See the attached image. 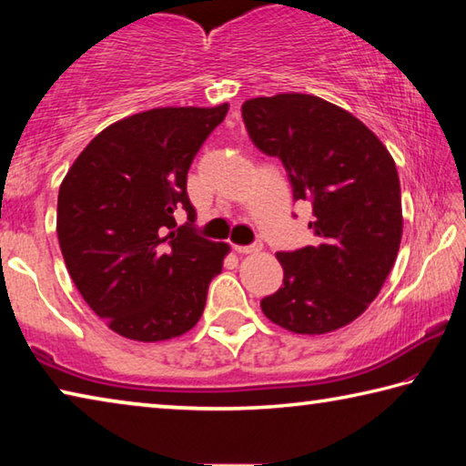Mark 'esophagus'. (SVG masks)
Returning a JSON list of instances; mask_svg holds the SVG:
<instances>
[{"mask_svg":"<svg viewBox=\"0 0 466 466\" xmlns=\"http://www.w3.org/2000/svg\"><path fill=\"white\" fill-rule=\"evenodd\" d=\"M261 242H255V244H248V247H242V244H236L234 250L240 252V255H250V252H258L261 250Z\"/></svg>","mask_w":466,"mask_h":466,"instance_id":"esophagus-1","label":"esophagus"}]
</instances>
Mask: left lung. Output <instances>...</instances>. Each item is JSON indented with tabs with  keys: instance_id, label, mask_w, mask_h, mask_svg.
Instances as JSON below:
<instances>
[{
	"instance_id": "obj_1",
	"label": "left lung",
	"mask_w": 466,
	"mask_h": 466,
	"mask_svg": "<svg viewBox=\"0 0 466 466\" xmlns=\"http://www.w3.org/2000/svg\"><path fill=\"white\" fill-rule=\"evenodd\" d=\"M258 149L278 156L296 201H310L314 247L278 252L283 286L263 314L299 335H325L364 312L389 278L403 236L400 183L384 144L345 108L312 94L242 105Z\"/></svg>"
}]
</instances>
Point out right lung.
I'll return each instance as SVG.
<instances>
[{"label": "right lung", "mask_w": 466, "mask_h": 466, "mask_svg": "<svg viewBox=\"0 0 466 466\" xmlns=\"http://www.w3.org/2000/svg\"><path fill=\"white\" fill-rule=\"evenodd\" d=\"M228 105L164 106L108 125L59 187L57 238L77 291L110 330L167 341L199 322L226 242L177 226L187 172Z\"/></svg>", "instance_id": "1"}]
</instances>
